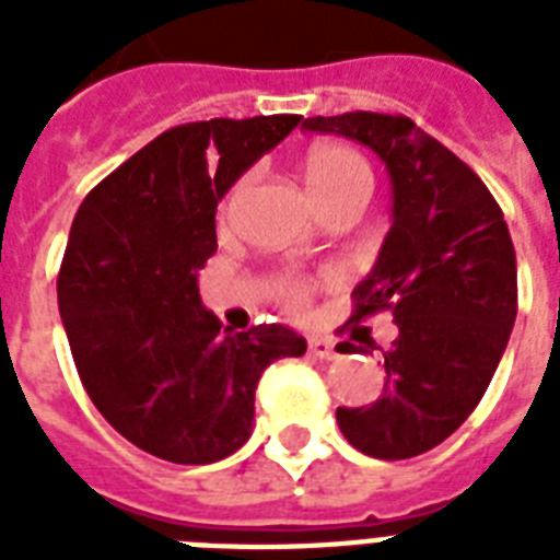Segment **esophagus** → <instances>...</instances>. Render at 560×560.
Returning <instances> with one entry per match:
<instances>
[{
    "instance_id": "esophagus-1",
    "label": "esophagus",
    "mask_w": 560,
    "mask_h": 560,
    "mask_svg": "<svg viewBox=\"0 0 560 560\" xmlns=\"http://www.w3.org/2000/svg\"><path fill=\"white\" fill-rule=\"evenodd\" d=\"M307 351L319 360H331L337 358V351H334V342L328 337H307Z\"/></svg>"
}]
</instances>
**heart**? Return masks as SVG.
Here are the masks:
<instances>
[{
  "mask_svg": "<svg viewBox=\"0 0 560 560\" xmlns=\"http://www.w3.org/2000/svg\"><path fill=\"white\" fill-rule=\"evenodd\" d=\"M302 177H305L307 191L314 194V200L323 202L334 200L337 194L349 191V188L369 186L372 188V168L358 151H351L346 144H314L302 160ZM241 191V183L229 188L223 209L235 200ZM276 293L290 311H307L311 296H314V284L302 276H281L276 281Z\"/></svg>",
  "mask_w": 560,
  "mask_h": 560,
  "instance_id": "obj_1",
  "label": "heart"
}]
</instances>
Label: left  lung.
<instances>
[{
    "mask_svg": "<svg viewBox=\"0 0 560 560\" xmlns=\"http://www.w3.org/2000/svg\"><path fill=\"white\" fill-rule=\"evenodd\" d=\"M311 133L358 139L392 179V229L354 288L351 323L389 311L398 340L383 351L386 386L372 407H340L360 453L412 459L477 409L517 316V258L486 183L407 116L342 113L302 121ZM351 342H342L349 354Z\"/></svg>",
    "mask_w": 560,
    "mask_h": 560,
    "instance_id": "obj_1",
    "label": "left lung"
}]
</instances>
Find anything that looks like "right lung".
Returning a JSON list of instances; mask_svg holds the SVG:
<instances>
[{"mask_svg":"<svg viewBox=\"0 0 560 560\" xmlns=\"http://www.w3.org/2000/svg\"><path fill=\"white\" fill-rule=\"evenodd\" d=\"M299 121L279 113L171 127L74 214L57 272L74 366L101 416L151 456L226 459L253 433L264 369L305 354V337L284 325L223 328L197 290L218 249V200Z\"/></svg>","mask_w":560,"mask_h":560,"instance_id":"right-lung-1","label":"right lung"}]
</instances>
